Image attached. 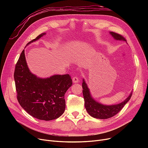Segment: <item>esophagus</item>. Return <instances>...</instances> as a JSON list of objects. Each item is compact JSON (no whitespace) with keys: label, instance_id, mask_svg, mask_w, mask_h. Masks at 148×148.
<instances>
[{"label":"esophagus","instance_id":"1","mask_svg":"<svg viewBox=\"0 0 148 148\" xmlns=\"http://www.w3.org/2000/svg\"><path fill=\"white\" fill-rule=\"evenodd\" d=\"M73 82L74 83H77L79 82V78L77 77H73Z\"/></svg>","mask_w":148,"mask_h":148}]
</instances>
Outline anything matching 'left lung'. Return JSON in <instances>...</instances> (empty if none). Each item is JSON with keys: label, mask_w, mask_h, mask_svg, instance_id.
I'll use <instances>...</instances> for the list:
<instances>
[{"label": "left lung", "mask_w": 148, "mask_h": 148, "mask_svg": "<svg viewBox=\"0 0 148 148\" xmlns=\"http://www.w3.org/2000/svg\"><path fill=\"white\" fill-rule=\"evenodd\" d=\"M110 33L116 40L126 41L125 38L121 35L113 32H110ZM82 88L85 108L92 117L97 119H104L113 117L122 110V108L128 103L132 96L131 92L130 95L123 102L115 105L106 106L99 103L92 97L88 85L84 79L83 80Z\"/></svg>", "instance_id": "left-lung-1"}]
</instances>
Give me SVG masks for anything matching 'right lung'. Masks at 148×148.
<instances>
[{
  "label": "right lung",
  "mask_w": 148,
  "mask_h": 148,
  "mask_svg": "<svg viewBox=\"0 0 148 148\" xmlns=\"http://www.w3.org/2000/svg\"><path fill=\"white\" fill-rule=\"evenodd\" d=\"M45 34L38 35L27 45ZM14 77L18 101L30 115L40 120L51 121L64 113L65 94L73 84L69 74L54 75L47 79L37 77L30 71L23 50L15 65Z\"/></svg>",
  "instance_id": "right-lung-1"
}]
</instances>
